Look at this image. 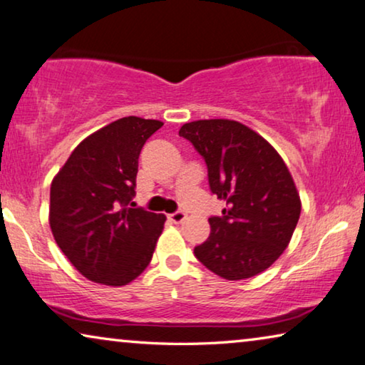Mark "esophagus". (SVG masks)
Returning a JSON list of instances; mask_svg holds the SVG:
<instances>
[{
    "mask_svg": "<svg viewBox=\"0 0 365 365\" xmlns=\"http://www.w3.org/2000/svg\"><path fill=\"white\" fill-rule=\"evenodd\" d=\"M185 217H187V215H185L183 211H177V213L168 215V221H172L173 225H180L182 221H185Z\"/></svg>",
    "mask_w": 365,
    "mask_h": 365,
    "instance_id": "esophagus-1",
    "label": "esophagus"
}]
</instances>
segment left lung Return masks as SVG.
I'll return each mask as SVG.
<instances>
[{
    "mask_svg": "<svg viewBox=\"0 0 365 365\" xmlns=\"http://www.w3.org/2000/svg\"><path fill=\"white\" fill-rule=\"evenodd\" d=\"M208 165L210 188L226 201L195 255L226 280L269 269L290 242L302 211L297 185L279 152L246 124L200 119L178 130Z\"/></svg>",
    "mask_w": 365,
    "mask_h": 365,
    "instance_id": "obj_1",
    "label": "left lung"
}]
</instances>
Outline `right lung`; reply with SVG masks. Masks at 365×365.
I'll use <instances>...</instances> for the list:
<instances>
[{
  "label": "right lung",
  "instance_id": "right-lung-1",
  "mask_svg": "<svg viewBox=\"0 0 365 365\" xmlns=\"http://www.w3.org/2000/svg\"><path fill=\"white\" fill-rule=\"evenodd\" d=\"M164 123L121 118L73 149L51 185L48 225L75 269L96 284L123 287L143 274L165 215L129 208L139 154Z\"/></svg>",
  "mask_w": 365,
  "mask_h": 365
}]
</instances>
